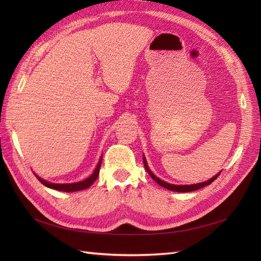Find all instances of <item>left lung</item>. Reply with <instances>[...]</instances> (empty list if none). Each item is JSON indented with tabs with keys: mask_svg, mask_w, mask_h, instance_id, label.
Segmentation results:
<instances>
[{
	"mask_svg": "<svg viewBox=\"0 0 261 261\" xmlns=\"http://www.w3.org/2000/svg\"><path fill=\"white\" fill-rule=\"evenodd\" d=\"M144 165H145V169L146 171L149 173V175L152 177V179L155 181V183L159 184L160 186L167 188V189H170V191H173V192H179V193H187V192H194V191H197V189H200L204 186L207 185H210L213 180L217 179V177L220 175V173H218L217 175L213 176L212 178H210L209 180L207 181H203V183H199V184H194V185H173V184H169L167 183V181H163L161 180L160 178H158L155 175L152 174V172L149 170L148 165H147V162H146V159L144 158Z\"/></svg>",
	"mask_w": 261,
	"mask_h": 261,
	"instance_id": "left-lung-1",
	"label": "left lung"
}]
</instances>
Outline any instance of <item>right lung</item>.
I'll list each match as a JSON object with an SVG mask.
<instances>
[{
	"mask_svg": "<svg viewBox=\"0 0 261 261\" xmlns=\"http://www.w3.org/2000/svg\"><path fill=\"white\" fill-rule=\"evenodd\" d=\"M101 162L102 160L100 159L96 170L92 173V174L88 177L86 178L83 181H80V183H73V184H53V183H49V181H46L42 178H40L39 176H37V178L41 181V183L46 186V187H50L53 189H57V191H62V192H77V191H82V189H86L88 188L94 180L97 179L98 175H99V171H100V167H101Z\"/></svg>",
	"mask_w": 261,
	"mask_h": 261,
	"instance_id": "1",
	"label": "right lung"
}]
</instances>
